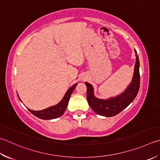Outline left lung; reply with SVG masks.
I'll use <instances>...</instances> for the list:
<instances>
[{
	"mask_svg": "<svg viewBox=\"0 0 160 160\" xmlns=\"http://www.w3.org/2000/svg\"><path fill=\"white\" fill-rule=\"evenodd\" d=\"M135 52L136 63L132 80L125 92L120 95L107 100L97 98L93 95V88L92 84L85 82L87 102L96 113L107 117H114L126 108L135 98L138 93L140 84L139 60L136 50Z\"/></svg>",
	"mask_w": 160,
	"mask_h": 160,
	"instance_id": "8db88e82",
	"label": "left lung"
}]
</instances>
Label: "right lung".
Returning a JSON list of instances; mask_svg holds the SVG:
<instances>
[{"instance_id":"add662e5","label":"right lung","mask_w":160,"mask_h":160,"mask_svg":"<svg viewBox=\"0 0 160 160\" xmlns=\"http://www.w3.org/2000/svg\"><path fill=\"white\" fill-rule=\"evenodd\" d=\"M77 84L78 83L73 84L71 88L67 90V92H66L64 98H62V101L59 102L58 104L51 106V107L42 109V110L40 111H34L31 110L30 109H28V110H29L32 114L35 116V117L43 120H51L53 119V118H56L61 117V116L64 113L66 109H67L71 93H73V90L76 88Z\"/></svg>"}]
</instances>
